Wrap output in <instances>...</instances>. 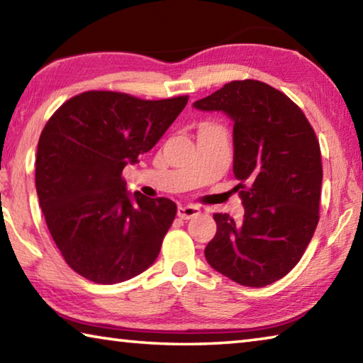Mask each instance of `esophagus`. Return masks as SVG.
<instances>
[{
    "label": "esophagus",
    "instance_id": "1",
    "mask_svg": "<svg viewBox=\"0 0 363 363\" xmlns=\"http://www.w3.org/2000/svg\"><path fill=\"white\" fill-rule=\"evenodd\" d=\"M200 214V208L194 206V205H187V206H179L177 208V216L181 219H190L194 216H199Z\"/></svg>",
    "mask_w": 363,
    "mask_h": 363
}]
</instances>
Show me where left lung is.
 <instances>
[{
    "label": "left lung",
    "instance_id": "1",
    "mask_svg": "<svg viewBox=\"0 0 363 363\" xmlns=\"http://www.w3.org/2000/svg\"><path fill=\"white\" fill-rule=\"evenodd\" d=\"M233 121V174L245 214L216 213L206 245L213 269L243 286H266L299 262L318 224L322 155L314 128L281 91L257 79L224 84L194 102Z\"/></svg>",
    "mask_w": 363,
    "mask_h": 363
}]
</instances>
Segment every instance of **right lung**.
<instances>
[{
    "mask_svg": "<svg viewBox=\"0 0 363 363\" xmlns=\"http://www.w3.org/2000/svg\"><path fill=\"white\" fill-rule=\"evenodd\" d=\"M187 101L86 91L64 102L43 128L36 194L54 243L82 277L120 284L157 259L177 206L163 196H131L121 173L158 143Z\"/></svg>",
    "mask_w": 363,
    "mask_h": 363,
    "instance_id": "add662e5",
    "label": "right lung"
}]
</instances>
